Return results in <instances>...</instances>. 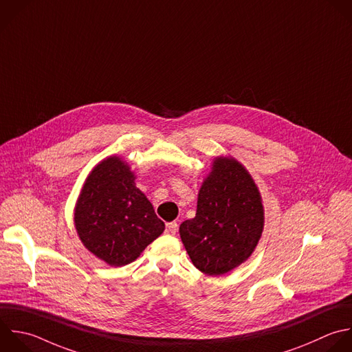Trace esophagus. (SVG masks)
Returning <instances> with one entry per match:
<instances>
[{
	"label": "esophagus",
	"instance_id": "34e87169",
	"mask_svg": "<svg viewBox=\"0 0 352 352\" xmlns=\"http://www.w3.org/2000/svg\"><path fill=\"white\" fill-rule=\"evenodd\" d=\"M177 223L176 221H170V223H166V227H165V232L169 234V235H175L177 232Z\"/></svg>",
	"mask_w": 352,
	"mask_h": 352
}]
</instances>
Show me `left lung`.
Returning <instances> with one entry per match:
<instances>
[{"label":"left lung","mask_w":352,"mask_h":352,"mask_svg":"<svg viewBox=\"0 0 352 352\" xmlns=\"http://www.w3.org/2000/svg\"><path fill=\"white\" fill-rule=\"evenodd\" d=\"M264 209L254 180L231 157L213 160L194 219L179 232L192 264L206 275H223L250 257L261 236Z\"/></svg>","instance_id":"left-lung-1"}]
</instances>
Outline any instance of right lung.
Here are the masks:
<instances>
[{
    "label": "right lung",
    "mask_w": 352,
    "mask_h": 352,
    "mask_svg": "<svg viewBox=\"0 0 352 352\" xmlns=\"http://www.w3.org/2000/svg\"><path fill=\"white\" fill-rule=\"evenodd\" d=\"M135 179L125 161L109 157L92 169L76 205L74 223L81 242L114 267L135 261L165 230Z\"/></svg>",
    "instance_id": "add662e5"
}]
</instances>
